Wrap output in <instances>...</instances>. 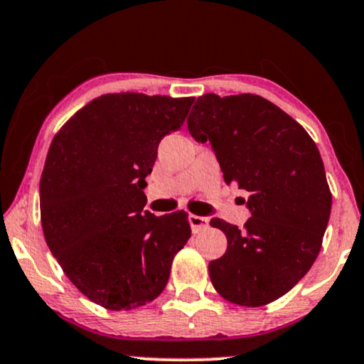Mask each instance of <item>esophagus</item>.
<instances>
[{
	"label": "esophagus",
	"instance_id": "1",
	"mask_svg": "<svg viewBox=\"0 0 364 364\" xmlns=\"http://www.w3.org/2000/svg\"><path fill=\"white\" fill-rule=\"evenodd\" d=\"M188 222H190V227L193 230V233L201 232L210 225V218L208 216H198V215H190L188 216Z\"/></svg>",
	"mask_w": 364,
	"mask_h": 364
}]
</instances>
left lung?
<instances>
[{
  "instance_id": "left-lung-1",
  "label": "left lung",
  "mask_w": 364,
  "mask_h": 364,
  "mask_svg": "<svg viewBox=\"0 0 364 364\" xmlns=\"http://www.w3.org/2000/svg\"><path fill=\"white\" fill-rule=\"evenodd\" d=\"M186 124L210 142L225 181L250 193L242 230L210 222L228 242L210 262L211 284L233 304H269L309 272L323 245L333 196L319 149L301 124L254 94L201 95Z\"/></svg>"
}]
</instances>
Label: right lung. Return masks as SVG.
<instances>
[{
    "label": "right lung",
    "instance_id": "right-lung-1",
    "mask_svg": "<svg viewBox=\"0 0 364 364\" xmlns=\"http://www.w3.org/2000/svg\"><path fill=\"white\" fill-rule=\"evenodd\" d=\"M195 97L100 95L50 144L40 179L45 240L70 282L110 311L144 306L166 287L191 237L183 210H144L158 146L183 126Z\"/></svg>",
    "mask_w": 364,
    "mask_h": 364
}]
</instances>
